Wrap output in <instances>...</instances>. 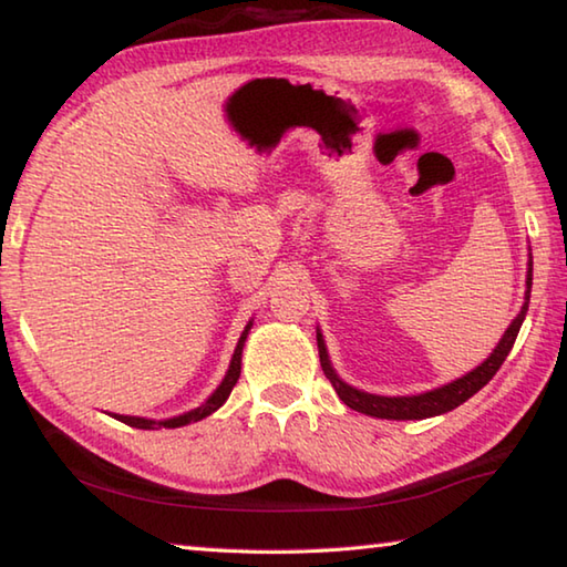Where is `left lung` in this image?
Instances as JSON below:
<instances>
[{
	"label": "left lung",
	"instance_id": "left-lung-1",
	"mask_svg": "<svg viewBox=\"0 0 567 567\" xmlns=\"http://www.w3.org/2000/svg\"><path fill=\"white\" fill-rule=\"evenodd\" d=\"M527 290H525V302L523 310L517 318L511 322V328L505 330L503 340L497 342V348L491 352L483 364H477L473 372L467 375L457 378L453 382H447L443 388H435L430 392H420V395H402V398H385V395H372V392H362L358 388L348 385L338 378V372L332 370L330 358H328V348H324L322 332L318 330V350H320V364L324 370V375L332 382L334 392H338L340 400L344 405L362 412V415L370 417H382V420H425V417H435L443 415V412L455 410L457 405H463L465 400H470L475 395L480 388H485L487 382L493 380V375L501 370V364L505 362L507 352L513 350L517 332H520V324L525 320L527 305H530V287H533V262L527 265Z\"/></svg>",
	"mask_w": 567,
	"mask_h": 567
}]
</instances>
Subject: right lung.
Returning <instances> with one entry per match:
<instances>
[{"instance_id":"1","label":"right lung","mask_w":567,"mask_h":567,"mask_svg":"<svg viewBox=\"0 0 567 567\" xmlns=\"http://www.w3.org/2000/svg\"><path fill=\"white\" fill-rule=\"evenodd\" d=\"M249 328H252V322H247L245 332L239 334L237 348H235L233 360H229V370H227L225 380L219 382V388H217V390L213 392V395H209V398H207L199 408L185 412V415L169 417V420H147V417H132V415H112V417H114V420H120V422H124V425H130V427H140V430H159V427H182V425H189V422H197V420H203V417H207V415H213V412H215L217 408H223V405H225V400L229 398V392H233L235 382L239 380V370H243V348H245V340H247V332H249Z\"/></svg>"}]
</instances>
